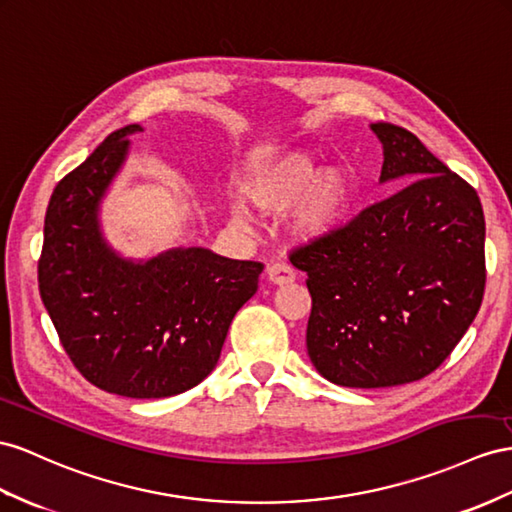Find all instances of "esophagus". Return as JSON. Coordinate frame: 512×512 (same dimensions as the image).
<instances>
[{
  "label": "esophagus",
  "mask_w": 512,
  "mask_h": 512,
  "mask_svg": "<svg viewBox=\"0 0 512 512\" xmlns=\"http://www.w3.org/2000/svg\"><path fill=\"white\" fill-rule=\"evenodd\" d=\"M266 277L274 285H287V283H294L296 272L292 266L283 264V261H277V264H270L266 268Z\"/></svg>",
  "instance_id": "esophagus-1"
}]
</instances>
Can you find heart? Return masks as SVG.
Masks as SVG:
<instances>
[{
	"label": "heart",
	"instance_id": "b5f03b06",
	"mask_svg": "<svg viewBox=\"0 0 512 512\" xmlns=\"http://www.w3.org/2000/svg\"><path fill=\"white\" fill-rule=\"evenodd\" d=\"M246 201L259 212L285 214L299 205L292 227L300 238H324L335 231L350 212L357 196V181L348 168L318 164L303 151H283L259 164L244 183ZM231 218L246 225L244 209L235 205Z\"/></svg>",
	"mask_w": 512,
	"mask_h": 512
}]
</instances>
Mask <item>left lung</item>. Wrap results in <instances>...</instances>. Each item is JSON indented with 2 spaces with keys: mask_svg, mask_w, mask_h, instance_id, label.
I'll return each instance as SVG.
<instances>
[{
  "mask_svg": "<svg viewBox=\"0 0 512 512\" xmlns=\"http://www.w3.org/2000/svg\"><path fill=\"white\" fill-rule=\"evenodd\" d=\"M372 131L383 142L381 183H410L290 253L307 272L311 363L359 389L435 372L474 322L487 281L476 190L404 127Z\"/></svg>",
  "mask_w": 512,
  "mask_h": 512,
  "instance_id": "8db88e82",
  "label": "left lung"
}]
</instances>
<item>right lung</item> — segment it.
Masks as SVG:
<instances>
[{
	"label": "right lung",
	"mask_w": 512,
	"mask_h": 512,
	"mask_svg": "<svg viewBox=\"0 0 512 512\" xmlns=\"http://www.w3.org/2000/svg\"><path fill=\"white\" fill-rule=\"evenodd\" d=\"M140 125L116 129L60 179L45 216L38 290L62 348L88 383L125 398H168L216 368L231 320L257 292L264 264L207 248L147 261L103 240L99 203Z\"/></svg>",
	"instance_id": "add662e5"
}]
</instances>
